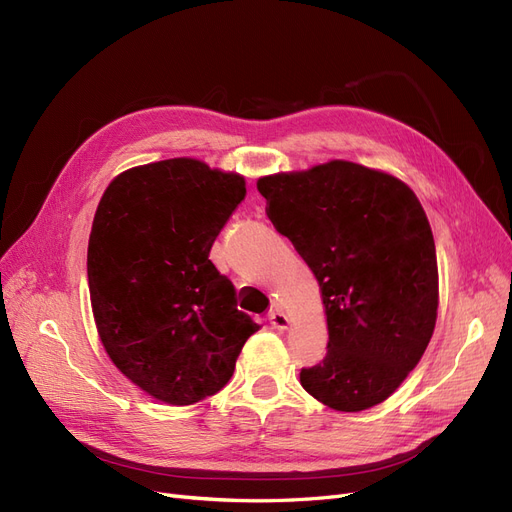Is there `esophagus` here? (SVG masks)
<instances>
[{
    "instance_id": "obj_1",
    "label": "esophagus",
    "mask_w": 512,
    "mask_h": 512,
    "mask_svg": "<svg viewBox=\"0 0 512 512\" xmlns=\"http://www.w3.org/2000/svg\"><path fill=\"white\" fill-rule=\"evenodd\" d=\"M269 321H271V325L275 327V330H279V332L288 330V325H290L288 315H285L281 309H273V311L269 313Z\"/></svg>"
}]
</instances>
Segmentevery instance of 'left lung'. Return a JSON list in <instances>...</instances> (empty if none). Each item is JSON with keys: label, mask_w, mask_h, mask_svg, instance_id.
<instances>
[{"label": "left lung", "mask_w": 512, "mask_h": 512, "mask_svg": "<svg viewBox=\"0 0 512 512\" xmlns=\"http://www.w3.org/2000/svg\"><path fill=\"white\" fill-rule=\"evenodd\" d=\"M275 229L315 273L327 353L302 367L306 393L340 412L391 397L431 342L439 273L431 224L395 176L351 161L258 180Z\"/></svg>", "instance_id": "left-lung-1"}]
</instances>
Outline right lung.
Segmentation results:
<instances>
[{
	"label": "right lung",
	"mask_w": 512,
	"mask_h": 512,
	"mask_svg": "<svg viewBox=\"0 0 512 512\" xmlns=\"http://www.w3.org/2000/svg\"><path fill=\"white\" fill-rule=\"evenodd\" d=\"M243 197L239 174L178 157L119 174L98 203L88 243L98 334L117 370L163 403L218 393L260 327L210 260Z\"/></svg>",
	"instance_id": "right-lung-1"
}]
</instances>
